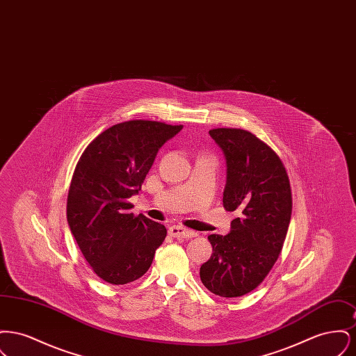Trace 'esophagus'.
Instances as JSON below:
<instances>
[{
	"mask_svg": "<svg viewBox=\"0 0 356 356\" xmlns=\"http://www.w3.org/2000/svg\"><path fill=\"white\" fill-rule=\"evenodd\" d=\"M170 236L173 237H184V238H189V237H195L197 234L195 231L186 229L181 225H172L168 229Z\"/></svg>",
	"mask_w": 356,
	"mask_h": 356,
	"instance_id": "34e87169",
	"label": "esophagus"
}]
</instances>
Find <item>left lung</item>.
<instances>
[{
    "mask_svg": "<svg viewBox=\"0 0 356 356\" xmlns=\"http://www.w3.org/2000/svg\"><path fill=\"white\" fill-rule=\"evenodd\" d=\"M209 135L227 165L222 205L236 219L228 235L208 236L212 256L200 279L212 293L237 298L257 287L279 257L291 220V186L279 156L251 132L218 128Z\"/></svg>",
    "mask_w": 356,
    "mask_h": 356,
    "instance_id": "1",
    "label": "left lung"
}]
</instances>
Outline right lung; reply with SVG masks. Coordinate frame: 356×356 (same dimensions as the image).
Segmentation results:
<instances>
[{
    "instance_id": "right-lung-1",
    "label": "right lung",
    "mask_w": 356,
    "mask_h": 356,
    "mask_svg": "<svg viewBox=\"0 0 356 356\" xmlns=\"http://www.w3.org/2000/svg\"><path fill=\"white\" fill-rule=\"evenodd\" d=\"M181 129L148 120L120 122L97 136L76 165L69 228L89 266L111 284L141 277L167 236L163 224L131 212L129 197L141 189L159 149Z\"/></svg>"
}]
</instances>
